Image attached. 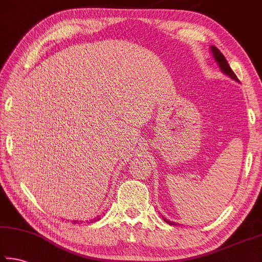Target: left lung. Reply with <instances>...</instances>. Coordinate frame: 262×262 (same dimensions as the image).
<instances>
[{
  "label": "left lung",
  "mask_w": 262,
  "mask_h": 262,
  "mask_svg": "<svg viewBox=\"0 0 262 262\" xmlns=\"http://www.w3.org/2000/svg\"><path fill=\"white\" fill-rule=\"evenodd\" d=\"M211 52H212V55H214V59H215V61L217 62V63H219V66H220V68H221L222 72H223L225 75H228L229 77H231L232 79H234V81H236V82H239V79L237 78L236 74H234V73L232 72V69L230 68V66H229V63H228L227 59H225L224 55L222 54V53H221V51L219 50V48H216L215 46H211ZM163 220L165 221L166 223H168V224H171V225H176L174 222H170L168 220L164 219V217H163Z\"/></svg>",
  "instance_id": "obj_1"
}]
</instances>
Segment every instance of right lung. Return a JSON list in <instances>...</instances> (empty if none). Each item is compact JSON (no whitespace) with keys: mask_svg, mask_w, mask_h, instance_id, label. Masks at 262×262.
<instances>
[{"mask_svg":"<svg viewBox=\"0 0 262 262\" xmlns=\"http://www.w3.org/2000/svg\"><path fill=\"white\" fill-rule=\"evenodd\" d=\"M96 221H99V216H97V217H96V219H94V220H90V221H89V222L86 221V222H88V223H92V222H96ZM73 222H74V223H75V224H76V223H77V221H73Z\"/></svg>","mask_w":262,"mask_h":262,"instance_id":"1","label":"right lung"}]
</instances>
